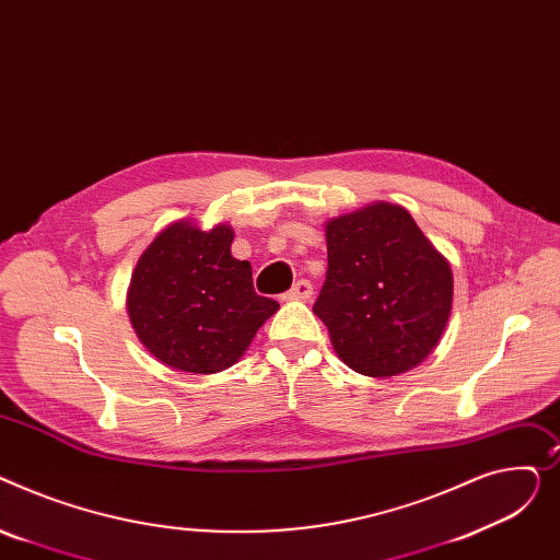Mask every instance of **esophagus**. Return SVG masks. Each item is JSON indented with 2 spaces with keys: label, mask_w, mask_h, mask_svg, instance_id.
I'll use <instances>...</instances> for the list:
<instances>
[{
  "label": "esophagus",
  "mask_w": 560,
  "mask_h": 560,
  "mask_svg": "<svg viewBox=\"0 0 560 560\" xmlns=\"http://www.w3.org/2000/svg\"><path fill=\"white\" fill-rule=\"evenodd\" d=\"M312 291H314L312 282L299 280V282H295V284L287 291L284 299H287V301H310V299H312Z\"/></svg>",
  "instance_id": "obj_1"
}]
</instances>
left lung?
Masks as SVG:
<instances>
[{"label":"left lung","instance_id":"left-lung-1","mask_svg":"<svg viewBox=\"0 0 560 560\" xmlns=\"http://www.w3.org/2000/svg\"><path fill=\"white\" fill-rule=\"evenodd\" d=\"M327 273L314 303L348 369L393 377L441 341L454 295L450 261L396 203L375 201L325 223Z\"/></svg>","mask_w":560,"mask_h":560}]
</instances>
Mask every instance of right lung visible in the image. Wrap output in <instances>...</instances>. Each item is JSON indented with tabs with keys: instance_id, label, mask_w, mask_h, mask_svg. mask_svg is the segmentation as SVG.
<instances>
[{
	"instance_id": "1",
	"label": "right lung",
	"mask_w": 560,
	"mask_h": 560,
	"mask_svg": "<svg viewBox=\"0 0 560 560\" xmlns=\"http://www.w3.org/2000/svg\"><path fill=\"white\" fill-rule=\"evenodd\" d=\"M235 230L170 223L140 255L126 310L142 346L180 373L212 375L240 361L280 305L253 289V269L230 253Z\"/></svg>"
}]
</instances>
